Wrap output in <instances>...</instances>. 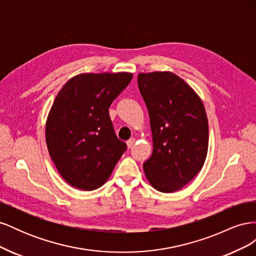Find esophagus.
<instances>
[{
  "instance_id": "obj_1",
  "label": "esophagus",
  "mask_w": 256,
  "mask_h": 256,
  "mask_svg": "<svg viewBox=\"0 0 256 256\" xmlns=\"http://www.w3.org/2000/svg\"><path fill=\"white\" fill-rule=\"evenodd\" d=\"M134 143H136V138H130V140H128V141L126 142L128 148H131V147H132V146L134 145Z\"/></svg>"
}]
</instances>
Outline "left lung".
Segmentation results:
<instances>
[{
	"instance_id": "8db88e82",
	"label": "left lung",
	"mask_w": 256,
	"mask_h": 256,
	"mask_svg": "<svg viewBox=\"0 0 256 256\" xmlns=\"http://www.w3.org/2000/svg\"><path fill=\"white\" fill-rule=\"evenodd\" d=\"M138 85L148 110L152 138L144 173L152 187L173 193L204 166L209 138L205 108L196 92L174 72H140Z\"/></svg>"
}]
</instances>
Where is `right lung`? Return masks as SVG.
Returning a JSON list of instances; mask_svg holds the SVG:
<instances>
[{
    "label": "right lung",
    "instance_id": "add662e5",
    "mask_svg": "<svg viewBox=\"0 0 256 256\" xmlns=\"http://www.w3.org/2000/svg\"><path fill=\"white\" fill-rule=\"evenodd\" d=\"M132 76L125 72L76 74L54 99L46 143L58 173L72 187H102L127 150L114 134L109 108Z\"/></svg>",
    "mask_w": 256,
    "mask_h": 256
}]
</instances>
